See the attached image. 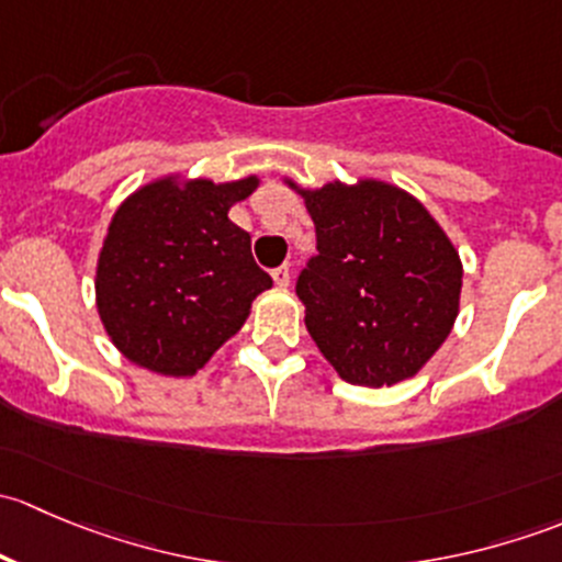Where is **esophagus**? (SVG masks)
Instances as JSON below:
<instances>
[{"label":"esophagus","instance_id":"34e87169","mask_svg":"<svg viewBox=\"0 0 562 562\" xmlns=\"http://www.w3.org/2000/svg\"><path fill=\"white\" fill-rule=\"evenodd\" d=\"M271 277H274L277 285H280V288H288V285H291V266H288V263L277 266V269L271 271Z\"/></svg>","mask_w":562,"mask_h":562}]
</instances>
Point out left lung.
Returning a JSON list of instances; mask_svg holds the SVG:
<instances>
[{
  "label": "left lung",
  "mask_w": 562,
  "mask_h": 562,
  "mask_svg": "<svg viewBox=\"0 0 562 562\" xmlns=\"http://www.w3.org/2000/svg\"><path fill=\"white\" fill-rule=\"evenodd\" d=\"M317 255L296 280L310 337L356 386H394L446 342L459 313L462 260L432 214L386 181L302 190Z\"/></svg>",
  "instance_id": "left-lung-1"
}]
</instances>
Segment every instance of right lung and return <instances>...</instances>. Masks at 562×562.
Listing matches in <instances>:
<instances>
[{"label": "right lung", "mask_w": 562, "mask_h": 562, "mask_svg": "<svg viewBox=\"0 0 562 562\" xmlns=\"http://www.w3.org/2000/svg\"><path fill=\"white\" fill-rule=\"evenodd\" d=\"M258 176L214 184L166 176L135 190L113 214L98 258V313L124 359L187 378L245 326L271 277L249 234L228 220Z\"/></svg>", "instance_id": "obj_1"}]
</instances>
